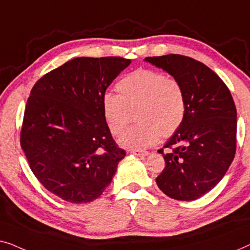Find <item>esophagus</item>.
Returning <instances> with one entry per match:
<instances>
[{
    "instance_id": "obj_1",
    "label": "esophagus",
    "mask_w": 250,
    "mask_h": 250,
    "mask_svg": "<svg viewBox=\"0 0 250 250\" xmlns=\"http://www.w3.org/2000/svg\"><path fill=\"white\" fill-rule=\"evenodd\" d=\"M130 153L133 154V155L140 156V157L147 156L149 154L148 152H147V150H143V149H131V150H130Z\"/></svg>"
}]
</instances>
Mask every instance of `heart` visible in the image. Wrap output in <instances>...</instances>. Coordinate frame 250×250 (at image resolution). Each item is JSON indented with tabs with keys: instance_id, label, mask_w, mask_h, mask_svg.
Masks as SVG:
<instances>
[{
	"instance_id": "b5f03b06",
	"label": "heart",
	"mask_w": 250,
	"mask_h": 250,
	"mask_svg": "<svg viewBox=\"0 0 250 250\" xmlns=\"http://www.w3.org/2000/svg\"><path fill=\"white\" fill-rule=\"evenodd\" d=\"M119 95L102 98L104 120L113 135H119L135 108V125L119 138L125 148H143L155 144L160 136H172L184 122L186 96L180 83L152 69L130 72L117 83Z\"/></svg>"
}]
</instances>
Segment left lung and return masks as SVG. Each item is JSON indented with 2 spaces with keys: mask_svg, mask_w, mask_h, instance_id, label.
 <instances>
[{
  "mask_svg": "<svg viewBox=\"0 0 250 250\" xmlns=\"http://www.w3.org/2000/svg\"><path fill=\"white\" fill-rule=\"evenodd\" d=\"M177 79L186 96L184 122L164 148L156 184L177 200H195L222 180L234 159L237 110L226 83L204 63L179 54L146 58Z\"/></svg>",
  "mask_w": 250,
  "mask_h": 250,
  "instance_id": "8db88e82",
  "label": "left lung"
}]
</instances>
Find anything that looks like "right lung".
<instances>
[{
  "label": "right lung",
  "mask_w": 250,
  "mask_h": 250,
  "mask_svg": "<svg viewBox=\"0 0 250 250\" xmlns=\"http://www.w3.org/2000/svg\"><path fill=\"white\" fill-rule=\"evenodd\" d=\"M131 63L118 56L76 58L35 83L20 144L38 181L70 203H89L111 184L125 156L104 120L102 98Z\"/></svg>",
  "instance_id": "1"
}]
</instances>
